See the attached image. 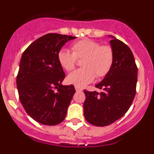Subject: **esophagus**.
I'll list each match as a JSON object with an SVG mask.
<instances>
[{"label":"esophagus","mask_w":154,"mask_h":154,"mask_svg":"<svg viewBox=\"0 0 154 154\" xmlns=\"http://www.w3.org/2000/svg\"><path fill=\"white\" fill-rule=\"evenodd\" d=\"M75 90L77 91V92H81V91H82V89L79 86H75Z\"/></svg>","instance_id":"obj_1"}]
</instances>
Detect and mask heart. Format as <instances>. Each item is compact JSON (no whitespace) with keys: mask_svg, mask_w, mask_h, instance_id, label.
<instances>
[{"mask_svg":"<svg viewBox=\"0 0 154 154\" xmlns=\"http://www.w3.org/2000/svg\"><path fill=\"white\" fill-rule=\"evenodd\" d=\"M72 52L62 48L58 52V61L61 67L67 72L75 69L77 60H81L82 69L75 70L66 78L69 84L83 87L90 83L95 77L100 79L107 75L112 69L115 54L109 45L92 39H82L72 45Z\"/></svg>","mask_w":154,"mask_h":154,"instance_id":"1","label":"heart"}]
</instances>
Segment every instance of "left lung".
<instances>
[{
	"label": "left lung",
	"instance_id": "obj_1",
	"mask_svg": "<svg viewBox=\"0 0 154 154\" xmlns=\"http://www.w3.org/2000/svg\"><path fill=\"white\" fill-rule=\"evenodd\" d=\"M110 44L115 54L113 66L96 85L103 91L99 93L84 90V116L87 122L97 126H109L123 116L137 91V66L131 50L114 37Z\"/></svg>",
	"mask_w": 154,
	"mask_h": 154
}]
</instances>
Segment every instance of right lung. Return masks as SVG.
Returning <instances> with one entry per match:
<instances>
[{
    "label": "right lung",
    "instance_id": "1",
    "mask_svg": "<svg viewBox=\"0 0 154 154\" xmlns=\"http://www.w3.org/2000/svg\"><path fill=\"white\" fill-rule=\"evenodd\" d=\"M71 35L50 33L32 42L23 53L17 75L19 99L27 113L43 125L55 126L65 119L75 89L62 85L65 77L58 52Z\"/></svg>",
    "mask_w": 154,
    "mask_h": 154
}]
</instances>
